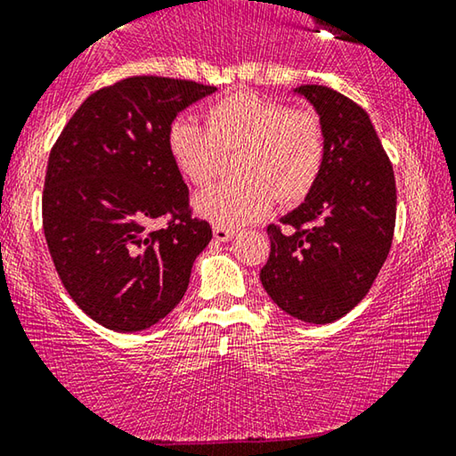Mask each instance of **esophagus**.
Wrapping results in <instances>:
<instances>
[{
  "label": "esophagus",
  "mask_w": 456,
  "mask_h": 456,
  "mask_svg": "<svg viewBox=\"0 0 456 456\" xmlns=\"http://www.w3.org/2000/svg\"><path fill=\"white\" fill-rule=\"evenodd\" d=\"M213 235L216 241H231L235 237V231L229 229V227H221V225H215L213 227Z\"/></svg>",
  "instance_id": "34e87169"
}]
</instances>
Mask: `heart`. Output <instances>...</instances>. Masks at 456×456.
Segmentation results:
<instances>
[{
	"instance_id": "1",
	"label": "heart",
	"mask_w": 456,
	"mask_h": 456,
	"mask_svg": "<svg viewBox=\"0 0 456 456\" xmlns=\"http://www.w3.org/2000/svg\"><path fill=\"white\" fill-rule=\"evenodd\" d=\"M166 143L180 175L194 186L215 176L221 151L240 150L235 158L240 178L208 186L194 199V208L221 227L264 219L278 199H305L327 158L319 115L288 110L254 91L216 99L207 107V124L189 113L176 115Z\"/></svg>"
}]
</instances>
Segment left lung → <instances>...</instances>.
Listing matches in <instances>:
<instances>
[{
	"mask_svg": "<svg viewBox=\"0 0 456 456\" xmlns=\"http://www.w3.org/2000/svg\"><path fill=\"white\" fill-rule=\"evenodd\" d=\"M294 93L319 113L327 158L288 227H267L265 292L294 319L327 324L355 308L384 265L395 227V178L373 124L349 97L322 85Z\"/></svg>",
	"mask_w": 456,
	"mask_h": 456,
	"instance_id": "left-lung-1",
	"label": "left lung"
}]
</instances>
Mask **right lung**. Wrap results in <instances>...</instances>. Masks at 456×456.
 Here are the masks:
<instances>
[{
	"label": "right lung",
	"instance_id": "1",
	"mask_svg": "<svg viewBox=\"0 0 456 456\" xmlns=\"http://www.w3.org/2000/svg\"><path fill=\"white\" fill-rule=\"evenodd\" d=\"M215 91L124 78L86 97L50 150L42 194L50 256L70 298L105 329L135 332L162 321L211 241V225L191 216L166 135L180 111ZM160 216L169 225L150 230Z\"/></svg>",
	"mask_w": 456,
	"mask_h": 456
}]
</instances>
